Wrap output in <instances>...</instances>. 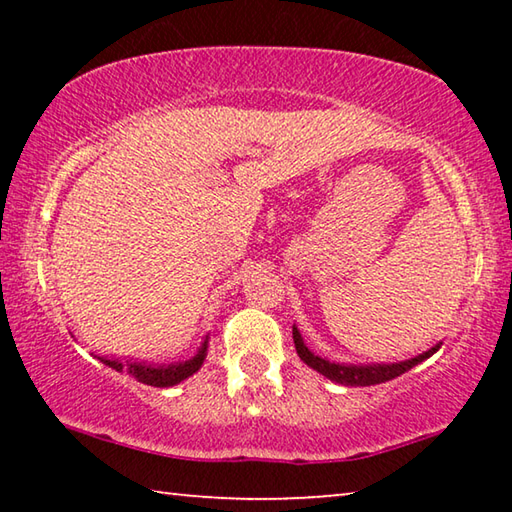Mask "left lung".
Instances as JSON below:
<instances>
[{
    "instance_id": "obj_1",
    "label": "left lung",
    "mask_w": 512,
    "mask_h": 512,
    "mask_svg": "<svg viewBox=\"0 0 512 512\" xmlns=\"http://www.w3.org/2000/svg\"><path fill=\"white\" fill-rule=\"evenodd\" d=\"M293 343H296L298 357L305 361L309 368H314L316 372H320V375H325L327 379L339 381V384H348V386L384 384V381L400 377L402 372L411 370L413 366H418V363L424 361V359H429L431 354L440 348V345H436V348L422 352L420 357L409 359V361H400V363H377V366H352V363L327 361V359L318 357V354L311 352L307 345H305V341H302L298 327H293Z\"/></svg>"
}]
</instances>
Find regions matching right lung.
<instances>
[{
	"label": "right lung",
	"mask_w": 512,
	"mask_h": 512,
	"mask_svg": "<svg viewBox=\"0 0 512 512\" xmlns=\"http://www.w3.org/2000/svg\"><path fill=\"white\" fill-rule=\"evenodd\" d=\"M205 350L207 343H203V348L198 350V354L194 359L183 361V363H169V366H153V363H140V361H121V359H108V357H99L101 363H106L108 368L117 370V372H131L133 377H137V381H142L146 386H176L180 381L192 377L194 372L203 366L205 359Z\"/></svg>",
	"instance_id": "1"
}]
</instances>
